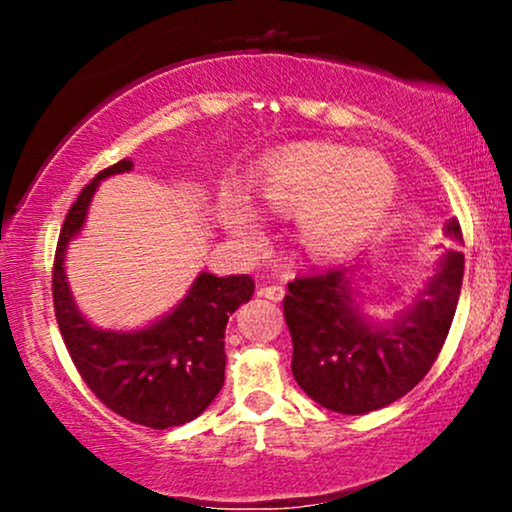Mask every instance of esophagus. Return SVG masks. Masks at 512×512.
Instances as JSON below:
<instances>
[{
	"label": "esophagus",
	"instance_id": "1",
	"mask_svg": "<svg viewBox=\"0 0 512 512\" xmlns=\"http://www.w3.org/2000/svg\"><path fill=\"white\" fill-rule=\"evenodd\" d=\"M257 293H260V296L262 298H267V301H274V303H279L281 301V298H284V286H279V284H272V286H262V289L260 291H257Z\"/></svg>",
	"mask_w": 512,
	"mask_h": 512
}]
</instances>
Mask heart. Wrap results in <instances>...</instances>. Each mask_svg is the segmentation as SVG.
<instances>
[{
  "mask_svg": "<svg viewBox=\"0 0 512 512\" xmlns=\"http://www.w3.org/2000/svg\"><path fill=\"white\" fill-rule=\"evenodd\" d=\"M395 170L380 154L342 144H296L267 158L252 178L250 199L267 214H293V238L305 255L334 260L383 223L395 199ZM223 226L240 240L260 238L248 202L231 192Z\"/></svg>",
  "mask_w": 512,
  "mask_h": 512,
  "instance_id": "obj_1",
  "label": "heart"
}]
</instances>
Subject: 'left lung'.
Here are the masks:
<instances>
[{
    "instance_id": "1",
    "label": "left lung",
    "mask_w": 512,
    "mask_h": 512,
    "mask_svg": "<svg viewBox=\"0 0 512 512\" xmlns=\"http://www.w3.org/2000/svg\"><path fill=\"white\" fill-rule=\"evenodd\" d=\"M445 233L462 240L457 219ZM462 274L464 255L448 250L416 301L390 322H370L358 310L354 267L296 276L284 298L296 383L339 414H368L404 397L443 349Z\"/></svg>"
}]
</instances>
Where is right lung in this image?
Instances as JSON below:
<instances>
[{
	"label": "right lung",
	"instance_id": "right-lung-1",
	"mask_svg": "<svg viewBox=\"0 0 512 512\" xmlns=\"http://www.w3.org/2000/svg\"><path fill=\"white\" fill-rule=\"evenodd\" d=\"M132 166L125 158L101 170L76 197L57 240L52 301L69 356L93 395L122 419L163 431L197 419L221 392L226 322L238 305L250 301L255 281L248 274L202 272L187 296L154 325L134 332L93 327L69 291L64 255L84 228L98 182Z\"/></svg>",
	"mask_w": 512,
	"mask_h": 512
}]
</instances>
